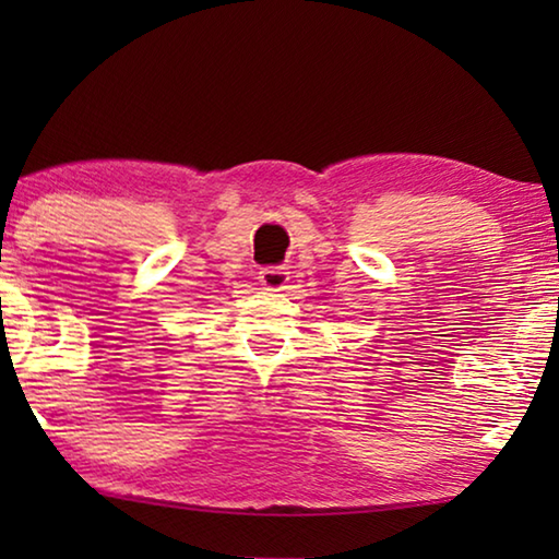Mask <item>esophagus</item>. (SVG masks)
Wrapping results in <instances>:
<instances>
[{
	"label": "esophagus",
	"instance_id": "obj_1",
	"mask_svg": "<svg viewBox=\"0 0 559 559\" xmlns=\"http://www.w3.org/2000/svg\"><path fill=\"white\" fill-rule=\"evenodd\" d=\"M259 283L263 290H283L288 283V271H283L281 266H266L259 271Z\"/></svg>",
	"mask_w": 559,
	"mask_h": 559
}]
</instances>
